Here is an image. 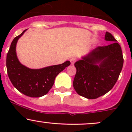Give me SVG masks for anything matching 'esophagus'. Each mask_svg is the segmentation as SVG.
<instances>
[{
  "label": "esophagus",
  "instance_id": "obj_1",
  "mask_svg": "<svg viewBox=\"0 0 132 132\" xmlns=\"http://www.w3.org/2000/svg\"><path fill=\"white\" fill-rule=\"evenodd\" d=\"M76 61V59L75 58V57H72V58H71L70 60V62L71 63V64H75V63Z\"/></svg>",
  "mask_w": 132,
  "mask_h": 132
}]
</instances>
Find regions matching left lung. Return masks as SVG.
Wrapping results in <instances>:
<instances>
[{
  "mask_svg": "<svg viewBox=\"0 0 132 132\" xmlns=\"http://www.w3.org/2000/svg\"><path fill=\"white\" fill-rule=\"evenodd\" d=\"M105 40L111 44L97 47L75 63L76 74L73 87L79 95L87 99H97L111 90L123 67L120 45L107 31Z\"/></svg>",
  "mask_w": 132,
  "mask_h": 132,
  "instance_id": "8db88e82",
  "label": "left lung"
}]
</instances>
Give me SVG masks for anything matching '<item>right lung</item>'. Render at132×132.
<instances>
[{
	"mask_svg": "<svg viewBox=\"0 0 132 132\" xmlns=\"http://www.w3.org/2000/svg\"><path fill=\"white\" fill-rule=\"evenodd\" d=\"M27 30L13 39L7 53L6 66L10 81L19 91L31 97H40L46 94L53 86L60 72L71 64L67 61L61 64L42 69H30L20 63L16 53L18 40Z\"/></svg>",
	"mask_w": 132,
	"mask_h": 132,
	"instance_id": "right-lung-1",
	"label": "right lung"
}]
</instances>
